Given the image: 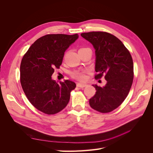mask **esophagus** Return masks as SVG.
I'll return each instance as SVG.
<instances>
[{
  "instance_id": "1",
  "label": "esophagus",
  "mask_w": 153,
  "mask_h": 153,
  "mask_svg": "<svg viewBox=\"0 0 153 153\" xmlns=\"http://www.w3.org/2000/svg\"><path fill=\"white\" fill-rule=\"evenodd\" d=\"M85 86H87L86 84H80V83H77L76 84V87H80V88H84Z\"/></svg>"
}]
</instances>
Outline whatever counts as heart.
Wrapping results in <instances>:
<instances>
[{
    "mask_svg": "<svg viewBox=\"0 0 153 153\" xmlns=\"http://www.w3.org/2000/svg\"><path fill=\"white\" fill-rule=\"evenodd\" d=\"M87 48H86V47L80 48L79 50H78V52H81V51L86 50ZM86 72L87 71L85 70V69H77V70H73L70 73V76L71 78H74V79L83 82V81H85L86 79V76H85Z\"/></svg>",
    "mask_w": 153,
    "mask_h": 153,
    "instance_id": "heart-1",
    "label": "heart"
}]
</instances>
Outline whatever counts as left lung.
<instances>
[{
    "label": "left lung",
    "instance_id": "1",
    "mask_svg": "<svg viewBox=\"0 0 153 153\" xmlns=\"http://www.w3.org/2000/svg\"><path fill=\"white\" fill-rule=\"evenodd\" d=\"M81 36L96 50L95 79L104 76L107 81L103 87L93 85L96 91L89 105L99 112H110L121 105L131 89L134 76L131 55L121 40L108 32L93 31Z\"/></svg>",
    "mask_w": 153,
    "mask_h": 153
}]
</instances>
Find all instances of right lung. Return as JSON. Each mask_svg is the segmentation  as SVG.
I'll return each instance as SVG.
<instances>
[{
	"label": "right lung",
	"mask_w": 153,
	"mask_h": 153,
	"mask_svg": "<svg viewBox=\"0 0 153 153\" xmlns=\"http://www.w3.org/2000/svg\"><path fill=\"white\" fill-rule=\"evenodd\" d=\"M78 38V34L43 36L30 46L22 59L23 91L30 103L45 114L53 115L62 110L76 87L75 82L68 80L59 84L52 75L62 64L64 52Z\"/></svg>",
	"instance_id": "add662e5"
}]
</instances>
